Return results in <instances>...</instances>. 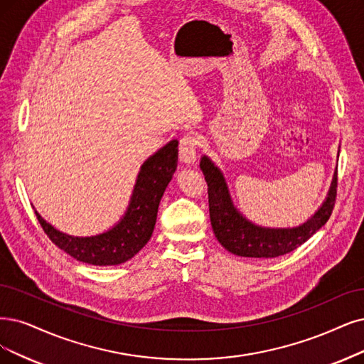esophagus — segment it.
Segmentation results:
<instances>
[{"label": "esophagus", "mask_w": 364, "mask_h": 364, "mask_svg": "<svg viewBox=\"0 0 364 364\" xmlns=\"http://www.w3.org/2000/svg\"><path fill=\"white\" fill-rule=\"evenodd\" d=\"M198 138L195 134H186L180 141V160L186 165H192L196 160L198 151Z\"/></svg>", "instance_id": "34e87169"}]
</instances>
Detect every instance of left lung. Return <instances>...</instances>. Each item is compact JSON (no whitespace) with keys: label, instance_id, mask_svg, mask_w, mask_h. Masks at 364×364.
I'll return each instance as SVG.
<instances>
[{"label":"left lung","instance_id":"obj_1","mask_svg":"<svg viewBox=\"0 0 364 364\" xmlns=\"http://www.w3.org/2000/svg\"><path fill=\"white\" fill-rule=\"evenodd\" d=\"M199 168L204 172L208 186L210 220L214 235L228 252L237 257H282L306 243L331 216L336 200V187H338V171L333 175L326 199L306 222L292 228H270L253 223L235 207L223 172L214 165L208 156L200 157Z\"/></svg>","mask_w":364,"mask_h":364}]
</instances>
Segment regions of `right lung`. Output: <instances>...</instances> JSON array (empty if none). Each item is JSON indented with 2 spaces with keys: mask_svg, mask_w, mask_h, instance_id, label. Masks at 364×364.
<instances>
[{
  "mask_svg": "<svg viewBox=\"0 0 364 364\" xmlns=\"http://www.w3.org/2000/svg\"><path fill=\"white\" fill-rule=\"evenodd\" d=\"M178 161V141L172 139L141 165L129 205L109 230L96 235H70L46 222L36 211L43 231L55 246L76 261L107 267L132 259L151 238L160 199L173 177Z\"/></svg>",
  "mask_w": 364,
  "mask_h": 364,
  "instance_id": "right-lung-1",
  "label": "right lung"
}]
</instances>
